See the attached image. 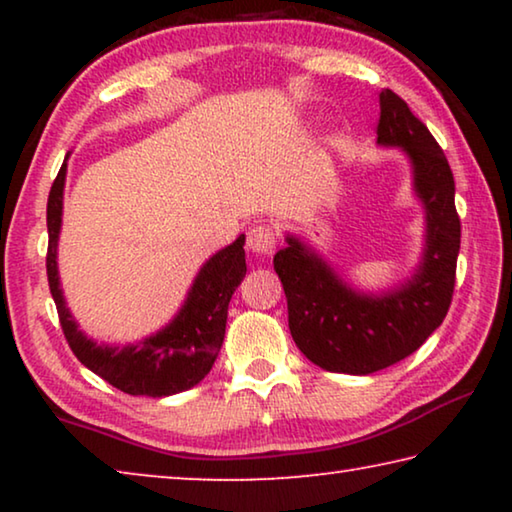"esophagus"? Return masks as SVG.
<instances>
[{
    "mask_svg": "<svg viewBox=\"0 0 512 512\" xmlns=\"http://www.w3.org/2000/svg\"><path fill=\"white\" fill-rule=\"evenodd\" d=\"M275 241H277V232L273 230V225H253L248 230L246 237V246L250 253H255L259 257H271L275 250Z\"/></svg>",
    "mask_w": 512,
    "mask_h": 512,
    "instance_id": "1",
    "label": "esophagus"
}]
</instances>
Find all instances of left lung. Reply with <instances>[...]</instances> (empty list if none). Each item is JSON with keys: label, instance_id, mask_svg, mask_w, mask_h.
Returning <instances> with one entry per match:
<instances>
[{"label": "left lung", "instance_id": "1", "mask_svg": "<svg viewBox=\"0 0 512 512\" xmlns=\"http://www.w3.org/2000/svg\"><path fill=\"white\" fill-rule=\"evenodd\" d=\"M377 142L400 146L413 164L415 192L427 210V248L413 280L384 296H361L323 259L287 237L273 257L300 352L329 372L370 375L413 354L443 323L452 305L461 219L454 173L429 128L393 90L379 94Z\"/></svg>", "mask_w": 512, "mask_h": 512}]
</instances>
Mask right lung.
I'll list each match as a JSON object with an SVG mask.
<instances>
[{
  "instance_id": "add662e5",
  "label": "right lung",
  "mask_w": 512,
  "mask_h": 512,
  "mask_svg": "<svg viewBox=\"0 0 512 512\" xmlns=\"http://www.w3.org/2000/svg\"><path fill=\"white\" fill-rule=\"evenodd\" d=\"M65 173L67 158L47 201V280L69 348L85 368L128 395L167 397L196 386L212 370L223 345L230 298L246 275V237L241 235L235 244L219 250L201 268L180 314L162 332L128 348L97 345L74 323L58 287L56 248L63 216Z\"/></svg>"
}]
</instances>
